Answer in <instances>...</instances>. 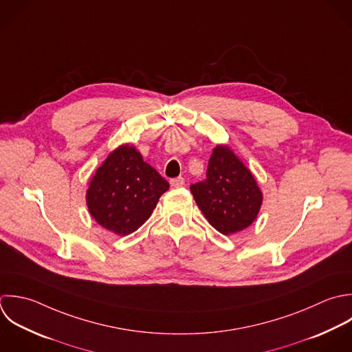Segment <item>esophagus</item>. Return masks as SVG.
Listing matches in <instances>:
<instances>
[{
    "label": "esophagus",
    "instance_id": "1",
    "mask_svg": "<svg viewBox=\"0 0 352 352\" xmlns=\"http://www.w3.org/2000/svg\"><path fill=\"white\" fill-rule=\"evenodd\" d=\"M170 185L174 186V188H179V186H184L185 185V178L184 177H177V178H173L170 179Z\"/></svg>",
    "mask_w": 352,
    "mask_h": 352
}]
</instances>
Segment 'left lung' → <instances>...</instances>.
<instances>
[{
	"instance_id": "obj_1",
	"label": "left lung",
	"mask_w": 352,
	"mask_h": 352,
	"mask_svg": "<svg viewBox=\"0 0 352 352\" xmlns=\"http://www.w3.org/2000/svg\"><path fill=\"white\" fill-rule=\"evenodd\" d=\"M206 179L190 192L210 222L228 236L248 228L262 206V192L251 171L228 146H217L208 160Z\"/></svg>"
}]
</instances>
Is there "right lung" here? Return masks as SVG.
Here are the masks:
<instances>
[{
	"label": "right lung",
	"mask_w": 352,
	"mask_h": 352,
	"mask_svg": "<svg viewBox=\"0 0 352 352\" xmlns=\"http://www.w3.org/2000/svg\"><path fill=\"white\" fill-rule=\"evenodd\" d=\"M168 182L134 146L122 145L90 181L86 201L91 217L105 229L127 236L151 217Z\"/></svg>",
	"instance_id": "1"
}]
</instances>
